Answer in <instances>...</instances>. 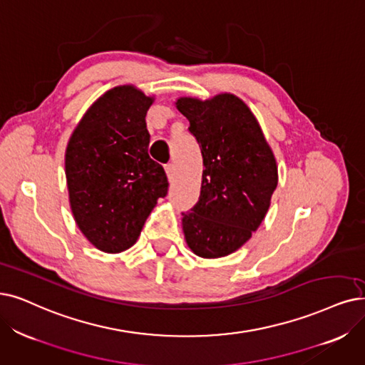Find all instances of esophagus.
<instances>
[{
    "instance_id": "esophagus-1",
    "label": "esophagus",
    "mask_w": 365,
    "mask_h": 365,
    "mask_svg": "<svg viewBox=\"0 0 365 365\" xmlns=\"http://www.w3.org/2000/svg\"><path fill=\"white\" fill-rule=\"evenodd\" d=\"M166 175H168V180L172 182L175 180V175H177V170H175L173 165H168L166 166Z\"/></svg>"
}]
</instances>
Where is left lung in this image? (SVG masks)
<instances>
[{
	"label": "left lung",
	"mask_w": 365,
	"mask_h": 365,
	"mask_svg": "<svg viewBox=\"0 0 365 365\" xmlns=\"http://www.w3.org/2000/svg\"><path fill=\"white\" fill-rule=\"evenodd\" d=\"M175 106L190 121L205 168L199 200L182 214L185 242L199 257L229 256L268 212L279 182L274 153L256 116L235 94L180 97Z\"/></svg>",
	"instance_id": "left-lung-1"
}]
</instances>
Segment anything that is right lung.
Masks as SVG:
<instances>
[{"label": "right lung", "instance_id": "obj_1", "mask_svg": "<svg viewBox=\"0 0 365 365\" xmlns=\"http://www.w3.org/2000/svg\"><path fill=\"white\" fill-rule=\"evenodd\" d=\"M155 97L135 85L101 94L83 113L66 148V180L73 218L96 249L132 247L168 193L162 165L148 155L145 116Z\"/></svg>", "mask_w": 365, "mask_h": 365}]
</instances>
